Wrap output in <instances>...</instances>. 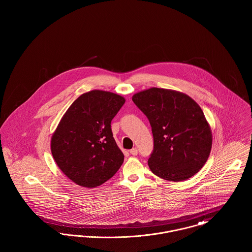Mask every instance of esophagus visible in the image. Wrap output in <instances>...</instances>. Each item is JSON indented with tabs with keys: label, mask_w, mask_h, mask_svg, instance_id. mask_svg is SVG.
<instances>
[{
	"label": "esophagus",
	"mask_w": 252,
	"mask_h": 252,
	"mask_svg": "<svg viewBox=\"0 0 252 252\" xmlns=\"http://www.w3.org/2000/svg\"><path fill=\"white\" fill-rule=\"evenodd\" d=\"M130 154L133 156H137L138 155V149L137 148H132L130 150Z\"/></svg>",
	"instance_id": "obj_1"
}]
</instances>
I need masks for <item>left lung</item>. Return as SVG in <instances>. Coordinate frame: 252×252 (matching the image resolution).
<instances>
[{"label":"left lung","mask_w":252,"mask_h":252,"mask_svg":"<svg viewBox=\"0 0 252 252\" xmlns=\"http://www.w3.org/2000/svg\"><path fill=\"white\" fill-rule=\"evenodd\" d=\"M152 127L154 149L148 166L160 179L183 181L210 156L213 135L198 104L183 93L150 88L132 96Z\"/></svg>","instance_id":"8db88e82"}]
</instances>
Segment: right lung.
Masks as SVG:
<instances>
[{
	"label": "right lung",
	"instance_id": "right-lung-1",
	"mask_svg": "<svg viewBox=\"0 0 252 252\" xmlns=\"http://www.w3.org/2000/svg\"><path fill=\"white\" fill-rule=\"evenodd\" d=\"M123 96L94 90L79 96L51 139L60 170L79 186L94 188L111 179L124 162L110 123L125 104Z\"/></svg>",
	"mask_w": 252,
	"mask_h": 252
}]
</instances>
